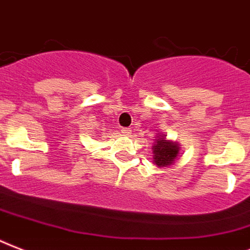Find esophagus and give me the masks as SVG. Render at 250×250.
Segmentation results:
<instances>
[{
    "instance_id": "obj_1",
    "label": "esophagus",
    "mask_w": 250,
    "mask_h": 250,
    "mask_svg": "<svg viewBox=\"0 0 250 250\" xmlns=\"http://www.w3.org/2000/svg\"><path fill=\"white\" fill-rule=\"evenodd\" d=\"M121 133H123L124 135H129L131 134V129L130 127H123V129H121Z\"/></svg>"
}]
</instances>
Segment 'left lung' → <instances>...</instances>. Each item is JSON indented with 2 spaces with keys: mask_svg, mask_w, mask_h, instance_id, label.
Listing matches in <instances>:
<instances>
[{
  "mask_svg": "<svg viewBox=\"0 0 250 250\" xmlns=\"http://www.w3.org/2000/svg\"><path fill=\"white\" fill-rule=\"evenodd\" d=\"M154 150V164L158 167H168L175 163L180 152V145L166 139V135H159L155 139V145L152 146Z\"/></svg>",
  "mask_w": 250,
  "mask_h": 250,
  "instance_id": "1",
  "label": "left lung"
}]
</instances>
